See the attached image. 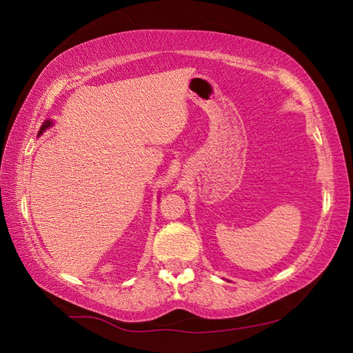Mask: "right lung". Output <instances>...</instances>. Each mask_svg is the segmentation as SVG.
Masks as SVG:
<instances>
[{"instance_id":"right-lung-1","label":"right lung","mask_w":353,"mask_h":353,"mask_svg":"<svg viewBox=\"0 0 353 353\" xmlns=\"http://www.w3.org/2000/svg\"><path fill=\"white\" fill-rule=\"evenodd\" d=\"M52 125H54V122H52V119H47L44 123L41 125V128H39V131H38V137H41L42 134H44L48 128H51Z\"/></svg>"}]
</instances>
